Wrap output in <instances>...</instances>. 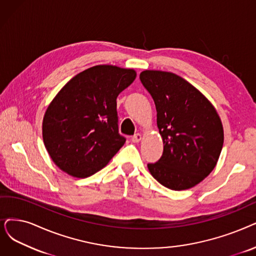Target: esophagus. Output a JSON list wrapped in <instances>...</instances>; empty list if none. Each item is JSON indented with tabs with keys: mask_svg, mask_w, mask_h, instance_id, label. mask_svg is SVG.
<instances>
[{
	"mask_svg": "<svg viewBox=\"0 0 256 256\" xmlns=\"http://www.w3.org/2000/svg\"><path fill=\"white\" fill-rule=\"evenodd\" d=\"M140 140H142V136L140 134H136V136H134L131 138L132 142H138Z\"/></svg>",
	"mask_w": 256,
	"mask_h": 256,
	"instance_id": "34e87169",
	"label": "esophagus"
}]
</instances>
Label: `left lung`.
Returning <instances> with one entry per match:
<instances>
[{"mask_svg": "<svg viewBox=\"0 0 256 256\" xmlns=\"http://www.w3.org/2000/svg\"><path fill=\"white\" fill-rule=\"evenodd\" d=\"M140 80L154 100L164 142L160 158L148 164L151 176L171 190H186L216 167L224 144L222 120L200 91L172 72L145 70Z\"/></svg>", "mask_w": 256, "mask_h": 256, "instance_id": "left-lung-1", "label": "left lung"}]
</instances>
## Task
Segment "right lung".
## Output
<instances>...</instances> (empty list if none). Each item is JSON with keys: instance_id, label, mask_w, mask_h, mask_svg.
I'll list each match as a JSON object with an SVG mask.
<instances>
[{"instance_id": "1", "label": "right lung", "mask_w": 256, "mask_h": 256, "mask_svg": "<svg viewBox=\"0 0 256 256\" xmlns=\"http://www.w3.org/2000/svg\"><path fill=\"white\" fill-rule=\"evenodd\" d=\"M136 76L134 69L98 65L82 71L58 91L45 112L43 140L60 170L88 178L125 144L118 134L116 98Z\"/></svg>"}]
</instances>
